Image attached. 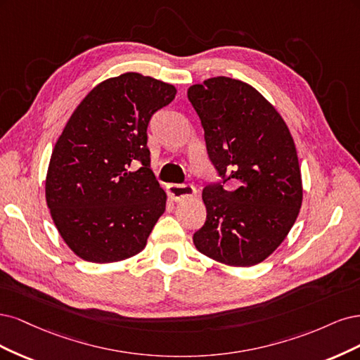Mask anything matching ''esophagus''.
Returning <instances> with one entry per match:
<instances>
[{
    "mask_svg": "<svg viewBox=\"0 0 360 360\" xmlns=\"http://www.w3.org/2000/svg\"><path fill=\"white\" fill-rule=\"evenodd\" d=\"M197 190L191 184H170L167 185V194L173 202H182L188 197H194Z\"/></svg>",
    "mask_w": 360,
    "mask_h": 360,
    "instance_id": "obj_1",
    "label": "esophagus"
}]
</instances>
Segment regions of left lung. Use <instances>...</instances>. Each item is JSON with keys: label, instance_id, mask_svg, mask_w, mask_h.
<instances>
[{"label": "left lung", "instance_id": "8db88e82", "mask_svg": "<svg viewBox=\"0 0 360 360\" xmlns=\"http://www.w3.org/2000/svg\"><path fill=\"white\" fill-rule=\"evenodd\" d=\"M210 160L223 182L203 188L206 221L193 236L205 256L254 266L280 247L302 205L293 137L281 115L251 85L226 76L188 88ZM229 179L237 188L224 190Z\"/></svg>", "mask_w": 360, "mask_h": 360}]
</instances>
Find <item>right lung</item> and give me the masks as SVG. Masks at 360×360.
Here are the masks:
<instances>
[{
  "label": "right lung",
  "instance_id": "add662e5",
  "mask_svg": "<svg viewBox=\"0 0 360 360\" xmlns=\"http://www.w3.org/2000/svg\"><path fill=\"white\" fill-rule=\"evenodd\" d=\"M176 88L141 73L98 84L80 101L52 150L46 202L61 238L92 263L141 252L167 195L150 170L146 129Z\"/></svg>",
  "mask_w": 360,
  "mask_h": 360
}]
</instances>
